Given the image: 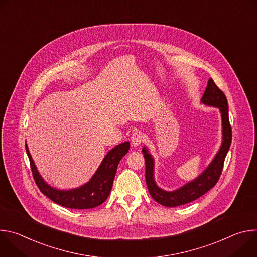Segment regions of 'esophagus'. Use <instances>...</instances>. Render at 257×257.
I'll list each match as a JSON object with an SVG mask.
<instances>
[{
  "label": "esophagus",
  "instance_id": "1",
  "mask_svg": "<svg viewBox=\"0 0 257 257\" xmlns=\"http://www.w3.org/2000/svg\"><path fill=\"white\" fill-rule=\"evenodd\" d=\"M144 140V134L142 131L140 130H136L132 133V136H131V141H132V144L134 146H138L140 143H142Z\"/></svg>",
  "mask_w": 257,
  "mask_h": 257
}]
</instances>
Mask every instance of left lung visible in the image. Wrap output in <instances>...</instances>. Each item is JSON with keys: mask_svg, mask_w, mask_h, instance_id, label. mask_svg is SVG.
Returning <instances> with one entry per match:
<instances>
[{"mask_svg": "<svg viewBox=\"0 0 257 257\" xmlns=\"http://www.w3.org/2000/svg\"><path fill=\"white\" fill-rule=\"evenodd\" d=\"M201 102L217 106L222 114L223 121V143L213 161L207 169L195 180L187 183L186 185L176 191L167 192L159 188L154 180V160L145 148L142 150L145 159V181L146 186L152 197L160 204L168 207H175L189 203L207 191H209L217 183L221 177L226 156L232 142V127L229 120L228 100L225 93L217 87L214 81L209 78L205 91L201 97Z\"/></svg>", "mask_w": 257, "mask_h": 257, "instance_id": "1", "label": "left lung"}]
</instances>
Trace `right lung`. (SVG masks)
<instances>
[{
  "instance_id": "add662e5",
  "label": "right lung",
  "mask_w": 257,
  "mask_h": 257,
  "mask_svg": "<svg viewBox=\"0 0 257 257\" xmlns=\"http://www.w3.org/2000/svg\"><path fill=\"white\" fill-rule=\"evenodd\" d=\"M25 148L29 159L33 179L42 193H44L47 197H49L57 204L64 207L88 209L100 205L107 198L113 187V182L119 162L128 153L130 149V143L127 141L115 146L105 156L96 173L93 175L88 183L77 189L68 191L57 190L47 184L39 174L38 170H36L26 144Z\"/></svg>"
}]
</instances>
